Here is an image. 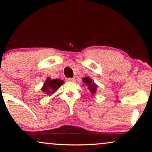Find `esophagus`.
<instances>
[{
  "label": "esophagus",
  "instance_id": "34e87169",
  "mask_svg": "<svg viewBox=\"0 0 152 152\" xmlns=\"http://www.w3.org/2000/svg\"><path fill=\"white\" fill-rule=\"evenodd\" d=\"M66 81H69V82H74L75 81V78H67V79H66Z\"/></svg>",
  "mask_w": 152,
  "mask_h": 152
}]
</instances>
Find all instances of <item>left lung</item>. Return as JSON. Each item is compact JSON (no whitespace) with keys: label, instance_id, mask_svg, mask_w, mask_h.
<instances>
[{"label":"left lung","instance_id":"left-lung-1","mask_svg":"<svg viewBox=\"0 0 152 152\" xmlns=\"http://www.w3.org/2000/svg\"><path fill=\"white\" fill-rule=\"evenodd\" d=\"M82 81H83V83L88 87L87 88L89 90L91 95L94 96V94L96 93L97 88H98V85L96 84L95 82H94L91 78L89 77H84L82 79ZM83 86H84V85H83Z\"/></svg>","mask_w":152,"mask_h":152}]
</instances>
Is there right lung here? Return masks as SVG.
Listing matches in <instances>:
<instances>
[{
	"instance_id": "1",
	"label": "right lung",
	"mask_w": 152,
	"mask_h": 152,
	"mask_svg": "<svg viewBox=\"0 0 152 152\" xmlns=\"http://www.w3.org/2000/svg\"><path fill=\"white\" fill-rule=\"evenodd\" d=\"M64 83L63 80L58 79H50V78L47 77L46 81L43 83V86L41 88V91L47 94L48 96H51L58 89L59 87Z\"/></svg>"
}]
</instances>
